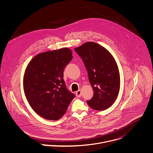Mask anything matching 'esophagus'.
<instances>
[{
	"label": "esophagus",
	"mask_w": 153,
	"mask_h": 153,
	"mask_svg": "<svg viewBox=\"0 0 153 153\" xmlns=\"http://www.w3.org/2000/svg\"><path fill=\"white\" fill-rule=\"evenodd\" d=\"M76 97H78V98H80L82 95V92L80 90H79L77 91L76 92Z\"/></svg>",
	"instance_id": "esophagus-1"
}]
</instances>
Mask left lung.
Segmentation results:
<instances>
[{"instance_id": "8db88e82", "label": "left lung", "mask_w": 153, "mask_h": 153, "mask_svg": "<svg viewBox=\"0 0 153 153\" xmlns=\"http://www.w3.org/2000/svg\"><path fill=\"white\" fill-rule=\"evenodd\" d=\"M74 50L84 62L94 91L88 104L96 110L107 109L116 100L120 85L119 70L114 57L105 48L92 42Z\"/></svg>"}]
</instances>
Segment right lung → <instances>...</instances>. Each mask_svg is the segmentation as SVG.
Returning a JSON list of instances; mask_svg holds the SVG:
<instances>
[{
  "mask_svg": "<svg viewBox=\"0 0 153 153\" xmlns=\"http://www.w3.org/2000/svg\"><path fill=\"white\" fill-rule=\"evenodd\" d=\"M72 58V51L67 48L46 51L36 55L25 69V97L33 110L44 119H60L75 97L63 79L64 69Z\"/></svg>",
  "mask_w": 153,
  "mask_h": 153,
  "instance_id": "right-lung-1",
  "label": "right lung"
}]
</instances>
